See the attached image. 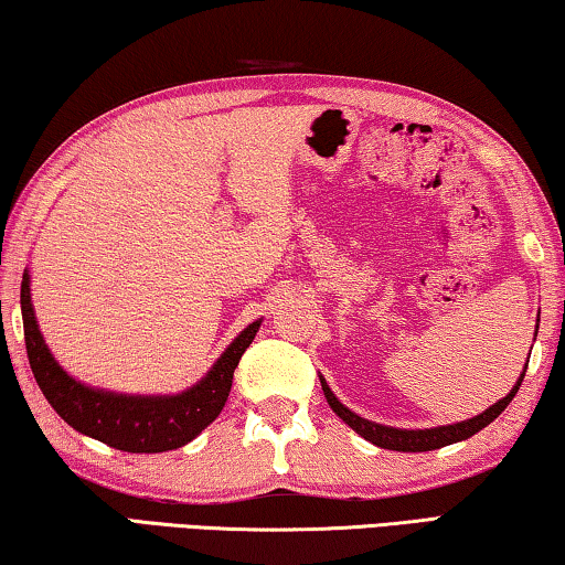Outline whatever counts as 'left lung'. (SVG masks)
<instances>
[{"mask_svg": "<svg viewBox=\"0 0 565 565\" xmlns=\"http://www.w3.org/2000/svg\"><path fill=\"white\" fill-rule=\"evenodd\" d=\"M539 322H541V318L535 320V335H539ZM529 358H531V353H529ZM525 367H529V360H525ZM525 367H523V373L518 375V381L511 387V393L501 397L498 403H493L491 408H486L483 413H478V415H473V418L460 420V423L436 425V428H415V430L393 428V425H383V423L360 418L358 413L345 408V405L338 401L335 393L330 391V385L326 383V377H322V375H320V385H322V393H326V401L332 408V413H335L340 420H345L360 438H365V440L373 443V446L387 448V450L425 452V450H436V448H443V446H452V443H460V440H466L470 436H476L478 430H483L486 425H491L498 418V415H501L508 408V403H511L515 397L518 387H521V383H523Z\"/></svg>", "mask_w": 565, "mask_h": 565, "instance_id": "left-lung-1", "label": "left lung"}]
</instances>
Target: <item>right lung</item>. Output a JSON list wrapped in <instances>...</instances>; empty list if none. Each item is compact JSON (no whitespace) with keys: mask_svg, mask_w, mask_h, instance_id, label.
<instances>
[{"mask_svg":"<svg viewBox=\"0 0 565 565\" xmlns=\"http://www.w3.org/2000/svg\"><path fill=\"white\" fill-rule=\"evenodd\" d=\"M22 320L24 345L34 381L57 411L60 418L82 436H89L109 448L125 452H164L188 446L225 408L233 373L245 350L253 343L263 320L249 322L212 363L200 381L172 395H135L92 387L72 377L44 343L36 326L30 270L22 275Z\"/></svg>","mask_w":565,"mask_h":565,"instance_id":"right-lung-1","label":"right lung"}]
</instances>
